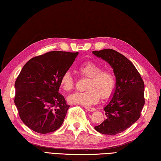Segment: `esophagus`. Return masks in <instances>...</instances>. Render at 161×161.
<instances>
[{
  "instance_id": "esophagus-1",
  "label": "esophagus",
  "mask_w": 161,
  "mask_h": 161,
  "mask_svg": "<svg viewBox=\"0 0 161 161\" xmlns=\"http://www.w3.org/2000/svg\"><path fill=\"white\" fill-rule=\"evenodd\" d=\"M85 108L87 110H88V111H90V112H93V111H95V110H96V108H91V107H87V106H86Z\"/></svg>"
}]
</instances>
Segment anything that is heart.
Segmentation results:
<instances>
[{"mask_svg":"<svg viewBox=\"0 0 161 161\" xmlns=\"http://www.w3.org/2000/svg\"><path fill=\"white\" fill-rule=\"evenodd\" d=\"M78 73L83 78H89L86 83V91L70 95L68 101L70 103L91 105L101 99L111 96L116 86V75L110 68L103 69L101 65L93 62H86L78 68ZM60 84L65 91L74 88L75 79L69 71H65L60 79Z\"/></svg>","mask_w":161,"mask_h":161,"instance_id":"obj_1","label":"heart"}]
</instances>
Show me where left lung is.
I'll return each mask as SVG.
<instances>
[{"label": "left lung", "mask_w": 161, "mask_h": 161, "mask_svg": "<svg viewBox=\"0 0 161 161\" xmlns=\"http://www.w3.org/2000/svg\"><path fill=\"white\" fill-rule=\"evenodd\" d=\"M93 53L109 63L116 75V87L110 101L104 108L106 118L95 129L104 135L114 136L125 130L141 117L145 104L144 82L134 65L113 49Z\"/></svg>", "instance_id": "1"}]
</instances>
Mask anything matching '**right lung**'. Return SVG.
I'll use <instances>...</instances> for the list:
<instances>
[{
	"instance_id": "add662e5",
	"label": "right lung",
	"mask_w": 161,
	"mask_h": 161,
	"mask_svg": "<svg viewBox=\"0 0 161 161\" xmlns=\"http://www.w3.org/2000/svg\"><path fill=\"white\" fill-rule=\"evenodd\" d=\"M78 53L54 51L29 60L15 83L14 103L21 120L41 134L58 130L70 105L59 93L60 79Z\"/></svg>"
}]
</instances>
